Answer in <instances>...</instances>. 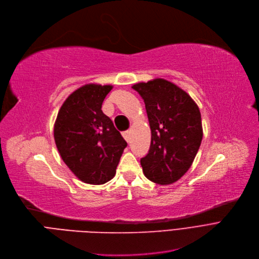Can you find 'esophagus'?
Returning a JSON list of instances; mask_svg holds the SVG:
<instances>
[{
    "label": "esophagus",
    "mask_w": 259,
    "mask_h": 259,
    "mask_svg": "<svg viewBox=\"0 0 259 259\" xmlns=\"http://www.w3.org/2000/svg\"><path fill=\"white\" fill-rule=\"evenodd\" d=\"M123 137H124V139L130 142L131 141V132H125L124 134H123Z\"/></svg>",
    "instance_id": "esophagus-1"
}]
</instances>
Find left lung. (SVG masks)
Masks as SVG:
<instances>
[{"label": "left lung", "instance_id": "1", "mask_svg": "<svg viewBox=\"0 0 259 259\" xmlns=\"http://www.w3.org/2000/svg\"><path fill=\"white\" fill-rule=\"evenodd\" d=\"M151 127L149 154L140 162L145 177L161 186L178 181L191 167L203 131L198 105L179 86L157 78L136 83Z\"/></svg>", "mask_w": 259, "mask_h": 259}]
</instances>
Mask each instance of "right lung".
Instances as JSON below:
<instances>
[{
    "mask_svg": "<svg viewBox=\"0 0 259 259\" xmlns=\"http://www.w3.org/2000/svg\"><path fill=\"white\" fill-rule=\"evenodd\" d=\"M113 85L85 84L72 92L59 109L54 137L59 154L75 176L103 184L116 175L126 141L102 112Z\"/></svg>",
    "mask_w": 259,
    "mask_h": 259,
    "instance_id": "add662e5",
    "label": "right lung"
}]
</instances>
